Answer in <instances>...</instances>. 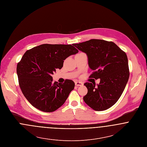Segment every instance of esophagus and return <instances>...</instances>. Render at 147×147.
Returning <instances> with one entry per match:
<instances>
[{
	"mask_svg": "<svg viewBox=\"0 0 147 147\" xmlns=\"http://www.w3.org/2000/svg\"><path fill=\"white\" fill-rule=\"evenodd\" d=\"M75 85L76 86H82V85H83V83L82 82H76Z\"/></svg>",
	"mask_w": 147,
	"mask_h": 147,
	"instance_id": "1",
	"label": "esophagus"
}]
</instances>
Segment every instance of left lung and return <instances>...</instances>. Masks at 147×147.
Here are the masks:
<instances>
[{"instance_id": "1", "label": "left lung", "mask_w": 147, "mask_h": 147, "mask_svg": "<svg viewBox=\"0 0 147 147\" xmlns=\"http://www.w3.org/2000/svg\"><path fill=\"white\" fill-rule=\"evenodd\" d=\"M73 45L86 54L89 67L93 71L89 77L100 79L97 86L84 84L88 89L84 102L96 111L110 108L118 101L128 80L126 53L114 42L102 40L92 39Z\"/></svg>"}]
</instances>
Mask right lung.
Returning a JSON list of instances; mask_svg holds the SVG:
<instances>
[{
  "label": "right lung",
  "instance_id": "right-lung-1",
  "mask_svg": "<svg viewBox=\"0 0 147 147\" xmlns=\"http://www.w3.org/2000/svg\"><path fill=\"white\" fill-rule=\"evenodd\" d=\"M78 52L71 45L43 44L25 53L16 71L21 91L31 105L53 112L64 104L75 83L71 80L54 83L51 75L62 68L67 58Z\"/></svg>",
  "mask_w": 147,
  "mask_h": 147
}]
</instances>
